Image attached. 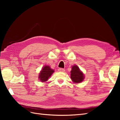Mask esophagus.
<instances>
[{
    "instance_id": "esophagus-1",
    "label": "esophagus",
    "mask_w": 120,
    "mask_h": 120,
    "mask_svg": "<svg viewBox=\"0 0 120 120\" xmlns=\"http://www.w3.org/2000/svg\"><path fill=\"white\" fill-rule=\"evenodd\" d=\"M58 71H60V72H64L65 70L64 68H60L58 69Z\"/></svg>"
}]
</instances>
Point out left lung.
I'll return each instance as SVG.
<instances>
[{
    "mask_svg": "<svg viewBox=\"0 0 120 120\" xmlns=\"http://www.w3.org/2000/svg\"><path fill=\"white\" fill-rule=\"evenodd\" d=\"M71 78L74 83H80L85 79L83 72L79 70V67L75 65L71 68Z\"/></svg>",
    "mask_w": 120,
    "mask_h": 120,
    "instance_id": "obj_1",
    "label": "left lung"
}]
</instances>
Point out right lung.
I'll return each mask as SVG.
<instances>
[{"label": "right lung", "mask_w": 120, "mask_h": 120, "mask_svg": "<svg viewBox=\"0 0 120 120\" xmlns=\"http://www.w3.org/2000/svg\"><path fill=\"white\" fill-rule=\"evenodd\" d=\"M54 70L49 66H45L39 74L38 78L41 82H45L48 80L49 78L54 72Z\"/></svg>", "instance_id": "1"}]
</instances>
